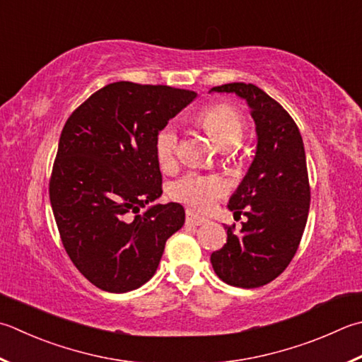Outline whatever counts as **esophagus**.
<instances>
[{"label": "esophagus", "mask_w": 362, "mask_h": 362, "mask_svg": "<svg viewBox=\"0 0 362 362\" xmlns=\"http://www.w3.org/2000/svg\"><path fill=\"white\" fill-rule=\"evenodd\" d=\"M186 222L189 225H203V223L208 222V219H204L203 216L195 214L194 211H186Z\"/></svg>", "instance_id": "obj_1"}]
</instances>
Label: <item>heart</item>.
Wrapping results in <instances>:
<instances>
[{
  "label": "heart",
  "mask_w": 362,
  "mask_h": 362,
  "mask_svg": "<svg viewBox=\"0 0 362 362\" xmlns=\"http://www.w3.org/2000/svg\"><path fill=\"white\" fill-rule=\"evenodd\" d=\"M197 121L221 146L235 145L243 139L245 131L243 113L225 102L204 108L197 117ZM154 148L159 165L163 170L172 168L176 163L180 149V137L176 129L172 126L162 127L156 135ZM225 194H227V182L216 175L187 173L170 187L172 199L200 211L213 208L214 203Z\"/></svg>",
  "instance_id": "1"
}]
</instances>
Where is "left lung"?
<instances>
[{
	"label": "left lung",
	"instance_id": "8db88e82",
	"mask_svg": "<svg viewBox=\"0 0 362 362\" xmlns=\"http://www.w3.org/2000/svg\"><path fill=\"white\" fill-rule=\"evenodd\" d=\"M247 100L257 126V153L228 208L244 214L240 233L227 228V244L211 254L214 272L225 284L257 288L285 271L301 243L309 216L310 186L303 137L277 100L252 83L211 88Z\"/></svg>",
	"mask_w": 362,
	"mask_h": 362
}]
</instances>
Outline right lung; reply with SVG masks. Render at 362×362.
<instances>
[{"label": "right lung", "instance_id": "obj_1", "mask_svg": "<svg viewBox=\"0 0 362 362\" xmlns=\"http://www.w3.org/2000/svg\"><path fill=\"white\" fill-rule=\"evenodd\" d=\"M195 98L190 90L117 81L67 118L50 203L67 255L98 288L126 293L146 284L182 227L180 203L140 209L162 194L156 135Z\"/></svg>", "mask_w": 362, "mask_h": 362}]
</instances>
